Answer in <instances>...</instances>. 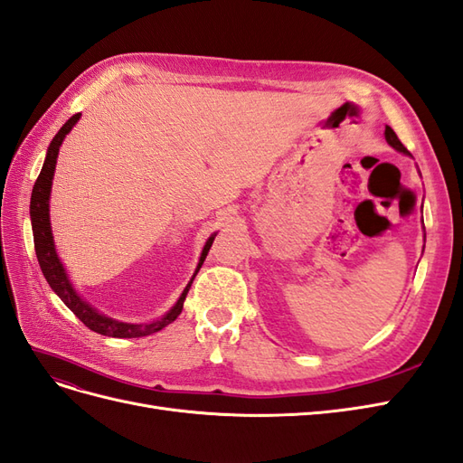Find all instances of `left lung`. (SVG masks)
<instances>
[{"label":"left lung","instance_id":"8db88e82","mask_svg":"<svg viewBox=\"0 0 463 463\" xmlns=\"http://www.w3.org/2000/svg\"><path fill=\"white\" fill-rule=\"evenodd\" d=\"M384 137H386V143L394 148V150H398V152H402V154H405V156H410V150L405 148L402 143H400V138H398V135L392 131V128H388L386 125V131H384Z\"/></svg>","mask_w":463,"mask_h":463}]
</instances>
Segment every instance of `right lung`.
Returning a JSON list of instances; mask_svg holds the SVG:
<instances>
[{"instance_id":"add662e5","label":"right lung","mask_w":463,"mask_h":463,"mask_svg":"<svg viewBox=\"0 0 463 463\" xmlns=\"http://www.w3.org/2000/svg\"><path fill=\"white\" fill-rule=\"evenodd\" d=\"M80 119V114H75L73 118H69L63 128L58 131L52 138V143L48 146L46 152V160L44 165H42V172L36 179V184L33 187V194H31V223H33V235H34V250L38 257V264L42 269V274H44L46 282L50 284V288L55 291V296H60V299L75 313V317L82 322V325L89 326L90 330L102 334V335H109V338H141V335H148L162 330L164 326L172 325V322L179 317L181 309H184V301L189 293V288L193 284L194 276L201 270V266L208 255L210 247H213V241L216 233H213L206 240L203 253L197 264V270H194L193 278L189 279V284L185 286L184 293H181L179 299L175 301V305L167 311L162 318L152 320V322H143V325H133V322H121L111 317L102 315L90 303H87L82 299L77 289L73 288L71 279H69L63 264L58 257V250H55V243H53V233H52V223H50V193H52V181H53V172H55V164H58V154H60V146L63 143L65 135L75 128V123Z\"/></svg>"}]
</instances>
